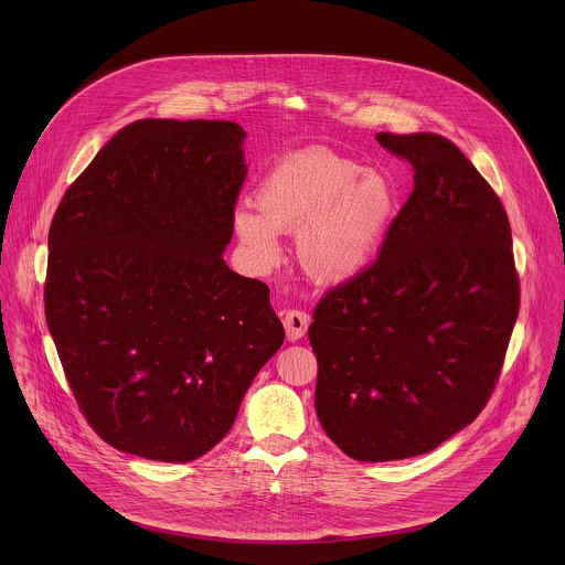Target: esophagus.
Returning a JSON list of instances; mask_svg holds the SVG:
<instances>
[{"mask_svg": "<svg viewBox=\"0 0 565 565\" xmlns=\"http://www.w3.org/2000/svg\"><path fill=\"white\" fill-rule=\"evenodd\" d=\"M282 323H285L287 337L291 341H298V339H302L307 334V328L311 323V316L307 311H302V309H289L285 313V318H282Z\"/></svg>", "mask_w": 565, "mask_h": 565, "instance_id": "34e87169", "label": "esophagus"}]
</instances>
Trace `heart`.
<instances>
[{
  "label": "heart",
  "instance_id": "heart-1",
  "mask_svg": "<svg viewBox=\"0 0 565 565\" xmlns=\"http://www.w3.org/2000/svg\"><path fill=\"white\" fill-rule=\"evenodd\" d=\"M254 209L256 215L245 209L235 213V231L258 263H276L278 235L298 233L307 271L341 282L376 258L398 211V191L387 173L313 148L269 167Z\"/></svg>",
  "mask_w": 565,
  "mask_h": 565
}]
</instances>
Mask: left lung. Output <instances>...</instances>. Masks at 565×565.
Listing matches in <instances>:
<instances>
[{
	"label": "left lung",
	"instance_id": "8db88e82",
	"mask_svg": "<svg viewBox=\"0 0 565 565\" xmlns=\"http://www.w3.org/2000/svg\"><path fill=\"white\" fill-rule=\"evenodd\" d=\"M413 191L359 276L326 291L309 341L316 411L356 461L435 450L489 401L520 311L511 226L489 182L446 137L379 132Z\"/></svg>",
	"mask_w": 565,
	"mask_h": 565
}]
</instances>
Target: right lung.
I'll return each mask as SVG.
<instances>
[{"mask_svg": "<svg viewBox=\"0 0 565 565\" xmlns=\"http://www.w3.org/2000/svg\"><path fill=\"white\" fill-rule=\"evenodd\" d=\"M243 139L235 121H135L52 220L47 328L82 415L121 452L206 455L285 341L269 287L222 258L247 173Z\"/></svg>", "mask_w": 565, "mask_h": 565, "instance_id": "right-lung-1", "label": "right lung"}]
</instances>
